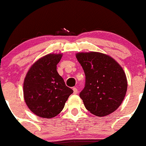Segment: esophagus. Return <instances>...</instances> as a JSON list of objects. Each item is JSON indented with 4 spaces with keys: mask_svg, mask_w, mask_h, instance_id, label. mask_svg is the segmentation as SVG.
Masks as SVG:
<instances>
[{
    "mask_svg": "<svg viewBox=\"0 0 146 146\" xmlns=\"http://www.w3.org/2000/svg\"><path fill=\"white\" fill-rule=\"evenodd\" d=\"M73 91H74V94H76L78 93V89L76 88H73Z\"/></svg>",
    "mask_w": 146,
    "mask_h": 146,
    "instance_id": "esophagus-1",
    "label": "esophagus"
}]
</instances>
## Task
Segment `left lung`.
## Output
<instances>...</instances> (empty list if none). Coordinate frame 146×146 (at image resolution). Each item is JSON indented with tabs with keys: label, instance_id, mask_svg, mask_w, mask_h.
<instances>
[{
	"label": "left lung",
	"instance_id": "left-lung-1",
	"mask_svg": "<svg viewBox=\"0 0 146 146\" xmlns=\"http://www.w3.org/2000/svg\"><path fill=\"white\" fill-rule=\"evenodd\" d=\"M76 57L86 76L85 86L79 94L86 108L99 117L116 110L127 90L122 67L113 58L101 52H79Z\"/></svg>",
	"mask_w": 146,
	"mask_h": 146
}]
</instances>
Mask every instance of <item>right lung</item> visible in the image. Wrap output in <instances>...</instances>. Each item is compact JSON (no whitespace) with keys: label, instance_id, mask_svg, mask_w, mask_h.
<instances>
[{"label":"right lung","instance_id":"right-lung-1","mask_svg":"<svg viewBox=\"0 0 146 146\" xmlns=\"http://www.w3.org/2000/svg\"><path fill=\"white\" fill-rule=\"evenodd\" d=\"M62 56V54H48L42 57L30 67L25 76V103L33 113L40 117L57 116L73 93L57 72V64Z\"/></svg>","mask_w":146,"mask_h":146}]
</instances>
